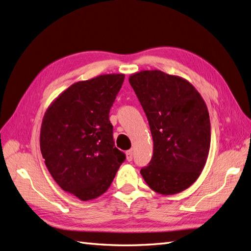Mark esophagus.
Segmentation results:
<instances>
[{
	"label": "esophagus",
	"instance_id": "34e87169",
	"mask_svg": "<svg viewBox=\"0 0 251 251\" xmlns=\"http://www.w3.org/2000/svg\"><path fill=\"white\" fill-rule=\"evenodd\" d=\"M126 160L127 161H132L133 160V151L128 150L126 151Z\"/></svg>",
	"mask_w": 251,
	"mask_h": 251
}]
</instances>
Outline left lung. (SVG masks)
Instances as JSON below:
<instances>
[{
	"label": "left lung",
	"instance_id": "1",
	"mask_svg": "<svg viewBox=\"0 0 251 251\" xmlns=\"http://www.w3.org/2000/svg\"><path fill=\"white\" fill-rule=\"evenodd\" d=\"M148 117L153 157L140 174L160 195L183 192L199 178L210 148V121L204 100L191 82L160 70L128 77Z\"/></svg>",
	"mask_w": 251,
	"mask_h": 251
}]
</instances>
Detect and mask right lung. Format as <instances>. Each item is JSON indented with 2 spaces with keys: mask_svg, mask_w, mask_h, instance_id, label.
<instances>
[{
  "mask_svg": "<svg viewBox=\"0 0 251 251\" xmlns=\"http://www.w3.org/2000/svg\"><path fill=\"white\" fill-rule=\"evenodd\" d=\"M125 74H103L71 85L43 117L40 147L49 173L81 201L104 194L125 161L114 147L109 113Z\"/></svg>",
  "mask_w": 251,
  "mask_h": 251,
  "instance_id": "obj_1",
  "label": "right lung"
}]
</instances>
